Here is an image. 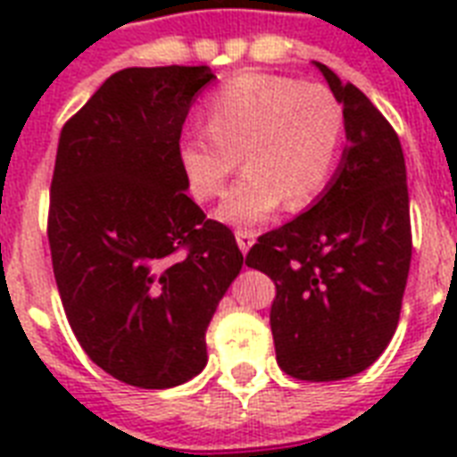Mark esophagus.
<instances>
[{
  "instance_id": "obj_1",
  "label": "esophagus",
  "mask_w": 457,
  "mask_h": 457,
  "mask_svg": "<svg viewBox=\"0 0 457 457\" xmlns=\"http://www.w3.org/2000/svg\"><path fill=\"white\" fill-rule=\"evenodd\" d=\"M235 237H237V244H239V249H242V253H244V256H246L251 246L256 244V232H251V229H242V228H239L235 232Z\"/></svg>"
}]
</instances>
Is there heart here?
Instances as JSON below:
<instances>
[{"label": "heart", "instance_id": "heart-1", "mask_svg": "<svg viewBox=\"0 0 457 457\" xmlns=\"http://www.w3.org/2000/svg\"><path fill=\"white\" fill-rule=\"evenodd\" d=\"M206 116L208 125H194L178 139L189 194L196 201L215 199L239 154L246 165L215 211L218 220L256 225L282 204L305 208L337 170L346 113L322 85L285 75H237L208 96Z\"/></svg>", "mask_w": 457, "mask_h": 457}]
</instances>
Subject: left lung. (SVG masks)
Masks as SVG:
<instances>
[{
    "label": "left lung",
    "instance_id": "obj_1",
    "mask_svg": "<svg viewBox=\"0 0 457 457\" xmlns=\"http://www.w3.org/2000/svg\"><path fill=\"white\" fill-rule=\"evenodd\" d=\"M312 63L344 106L348 146L315 204L258 237L246 265L278 287L270 329L279 368L334 382L368 370L396 332L412 256L411 206L389 120L355 85Z\"/></svg>",
    "mask_w": 457,
    "mask_h": 457
}]
</instances>
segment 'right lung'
<instances>
[{
  "instance_id": "1",
  "label": "right lung",
  "mask_w": 457,
  "mask_h": 457,
  "mask_svg": "<svg viewBox=\"0 0 457 457\" xmlns=\"http://www.w3.org/2000/svg\"><path fill=\"white\" fill-rule=\"evenodd\" d=\"M213 78L208 66L118 71L59 137L49 249L61 303L85 353L139 389L206 368V327L244 263L178 163L189 106Z\"/></svg>"
}]
</instances>
